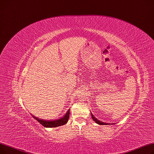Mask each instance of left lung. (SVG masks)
Here are the masks:
<instances>
[{
	"mask_svg": "<svg viewBox=\"0 0 154 154\" xmlns=\"http://www.w3.org/2000/svg\"><path fill=\"white\" fill-rule=\"evenodd\" d=\"M91 117H92V119L96 122L97 123H98V124H99V125H108V123H104V122H101V121H100L99 120H98L97 118H95V117L94 116V115L91 113Z\"/></svg>",
	"mask_w": 154,
	"mask_h": 154,
	"instance_id": "obj_1",
	"label": "left lung"
}]
</instances>
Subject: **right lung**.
<instances>
[{
    "label": "right lung",
    "mask_w": 154,
    "mask_h": 154,
    "mask_svg": "<svg viewBox=\"0 0 154 154\" xmlns=\"http://www.w3.org/2000/svg\"><path fill=\"white\" fill-rule=\"evenodd\" d=\"M32 117L34 119L37 120L39 123H41L43 127H48V128L57 127L61 125H64V124H66L68 122L69 117V109H68L67 113L65 114L64 116L57 120H43V119H39L37 116H35L33 115H32Z\"/></svg>",
    "instance_id": "right-lung-1"
}]
</instances>
